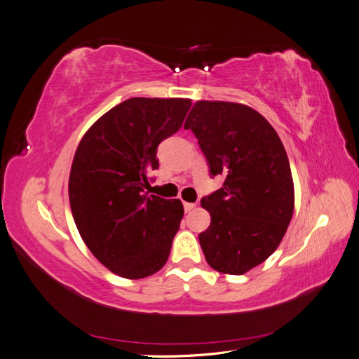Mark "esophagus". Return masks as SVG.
<instances>
[{"label":"esophagus","instance_id":"obj_1","mask_svg":"<svg viewBox=\"0 0 359 359\" xmlns=\"http://www.w3.org/2000/svg\"><path fill=\"white\" fill-rule=\"evenodd\" d=\"M195 207H196V204H195V203H184V210H186V213L191 212V210H194Z\"/></svg>","mask_w":359,"mask_h":359}]
</instances>
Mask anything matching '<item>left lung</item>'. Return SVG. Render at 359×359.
Instances as JSON below:
<instances>
[{
	"instance_id": "left-lung-1",
	"label": "left lung",
	"mask_w": 359,
	"mask_h": 359,
	"mask_svg": "<svg viewBox=\"0 0 359 359\" xmlns=\"http://www.w3.org/2000/svg\"><path fill=\"white\" fill-rule=\"evenodd\" d=\"M198 138L210 175L224 186L201 199L212 216L199 234L207 264L241 276L277 250L294 213V182L280 137L242 103L199 100L184 123Z\"/></svg>"
}]
</instances>
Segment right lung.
<instances>
[{
	"mask_svg": "<svg viewBox=\"0 0 359 359\" xmlns=\"http://www.w3.org/2000/svg\"><path fill=\"white\" fill-rule=\"evenodd\" d=\"M190 107V99H128L77 146L68 181L74 222L94 257L120 277L152 276L168 262L184 208L146 189L158 169L156 147L182 126Z\"/></svg>",
	"mask_w": 359,
	"mask_h": 359,
	"instance_id": "add662e5",
	"label": "right lung"
}]
</instances>
